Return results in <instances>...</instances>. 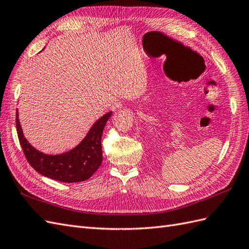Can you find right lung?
Listing matches in <instances>:
<instances>
[{
	"mask_svg": "<svg viewBox=\"0 0 249 249\" xmlns=\"http://www.w3.org/2000/svg\"><path fill=\"white\" fill-rule=\"evenodd\" d=\"M111 113L112 111L107 112L95 121L85 138L72 149L58 155H48L35 148L25 138L17 109L16 125L18 141L28 163L42 176L65 183L86 181L102 163V133Z\"/></svg>",
	"mask_w": 249,
	"mask_h": 249,
	"instance_id": "1",
	"label": "right lung"
}]
</instances>
